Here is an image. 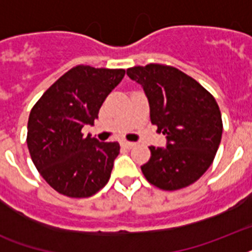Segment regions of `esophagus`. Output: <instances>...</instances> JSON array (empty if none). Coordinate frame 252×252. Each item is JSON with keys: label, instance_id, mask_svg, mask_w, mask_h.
Segmentation results:
<instances>
[{"label": "esophagus", "instance_id": "34e87169", "mask_svg": "<svg viewBox=\"0 0 252 252\" xmlns=\"http://www.w3.org/2000/svg\"><path fill=\"white\" fill-rule=\"evenodd\" d=\"M120 145H122L123 148H126V149H130V148H133L134 144L133 142L126 141V140H122V141H120Z\"/></svg>", "mask_w": 252, "mask_h": 252}]
</instances>
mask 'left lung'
<instances>
[{"label":"left lung","instance_id":"8db88e82","mask_svg":"<svg viewBox=\"0 0 252 252\" xmlns=\"http://www.w3.org/2000/svg\"><path fill=\"white\" fill-rule=\"evenodd\" d=\"M126 74L144 89L150 122L167 141L166 148H149L152 157L141 166L146 180L165 191L195 183L212 165L221 142L222 119L216 99L172 66H134Z\"/></svg>","mask_w":252,"mask_h":252}]
</instances>
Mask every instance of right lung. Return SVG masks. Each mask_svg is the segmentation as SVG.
I'll use <instances>...</instances> for the list:
<instances>
[{
    "instance_id": "obj_1",
    "label": "right lung",
    "mask_w": 252,
    "mask_h": 252,
    "mask_svg": "<svg viewBox=\"0 0 252 252\" xmlns=\"http://www.w3.org/2000/svg\"><path fill=\"white\" fill-rule=\"evenodd\" d=\"M124 69L78 65L49 87L30 112L27 146L45 182L69 197H89L107 184L119 156L118 142H100L82 128L93 126Z\"/></svg>"
}]
</instances>
